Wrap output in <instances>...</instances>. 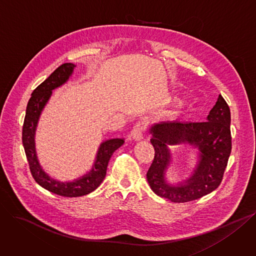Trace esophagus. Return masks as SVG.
Instances as JSON below:
<instances>
[{
  "mask_svg": "<svg viewBox=\"0 0 256 256\" xmlns=\"http://www.w3.org/2000/svg\"><path fill=\"white\" fill-rule=\"evenodd\" d=\"M131 137L135 140V141H139L144 138V127L141 126L139 123H137L132 131H131Z\"/></svg>",
  "mask_w": 256,
  "mask_h": 256,
  "instance_id": "34e87169",
  "label": "esophagus"
}]
</instances>
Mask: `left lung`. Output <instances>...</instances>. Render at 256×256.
I'll list each match as a JSON object with an SVG mask.
<instances>
[{"label": "left lung", "instance_id": "left-lung-1", "mask_svg": "<svg viewBox=\"0 0 256 256\" xmlns=\"http://www.w3.org/2000/svg\"><path fill=\"white\" fill-rule=\"evenodd\" d=\"M230 124V108L220 94L206 122L166 121L154 124L148 134L154 148V158L146 174L152 190L160 197L179 204L198 200L216 190L231 154ZM181 144L198 150V164L188 178L172 184L166 178L172 159L169 148Z\"/></svg>", "mask_w": 256, "mask_h": 256}]
</instances>
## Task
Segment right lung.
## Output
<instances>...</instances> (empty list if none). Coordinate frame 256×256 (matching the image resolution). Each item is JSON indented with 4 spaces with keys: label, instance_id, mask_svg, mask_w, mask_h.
<instances>
[{
    "label": "right lung",
    "instance_id": "add662e5",
    "mask_svg": "<svg viewBox=\"0 0 256 256\" xmlns=\"http://www.w3.org/2000/svg\"><path fill=\"white\" fill-rule=\"evenodd\" d=\"M75 67L76 65L73 63L61 65L34 90L26 106L22 129V144L34 179L48 191L65 197L83 196L96 190L106 177V166L112 154L125 142L124 138L104 140L98 150L90 171L73 181L62 182L56 180L44 171L36 150V131L38 123L42 112L52 96V90L62 86L69 80Z\"/></svg>",
    "mask_w": 256,
    "mask_h": 256
}]
</instances>
